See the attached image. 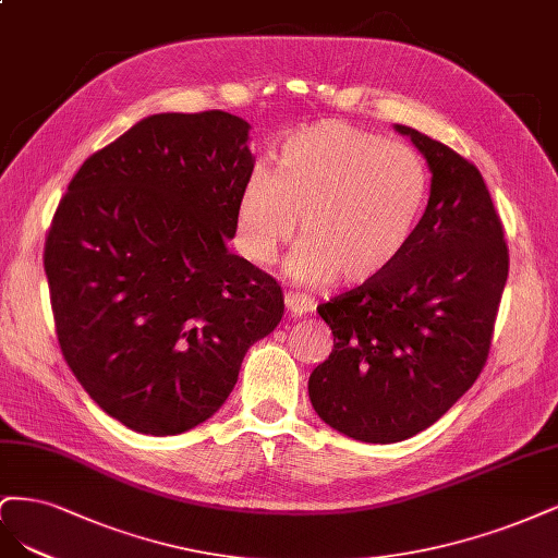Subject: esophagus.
Wrapping results in <instances>:
<instances>
[{
    "label": "esophagus",
    "mask_w": 558,
    "mask_h": 558,
    "mask_svg": "<svg viewBox=\"0 0 558 558\" xmlns=\"http://www.w3.org/2000/svg\"><path fill=\"white\" fill-rule=\"evenodd\" d=\"M284 305H287V313L292 317H301L305 313L315 311V299L303 294V292H287L284 294Z\"/></svg>",
    "instance_id": "esophagus-1"
}]
</instances>
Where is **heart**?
I'll list each match as a JSON object with an SVG mask.
<instances>
[{
  "label": "heart",
  "instance_id": "heart-1",
  "mask_svg": "<svg viewBox=\"0 0 558 558\" xmlns=\"http://www.w3.org/2000/svg\"><path fill=\"white\" fill-rule=\"evenodd\" d=\"M428 199L424 159L401 143L319 120L280 143L276 173L255 169L236 204V245L253 264H271L301 243L290 276L362 284L380 278L412 243Z\"/></svg>",
  "mask_w": 558,
  "mask_h": 558
}]
</instances>
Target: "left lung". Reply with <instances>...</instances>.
Segmentation results:
<instances>
[{
  "instance_id": "left-lung-1",
  "label": "left lung",
  "mask_w": 558,
  "mask_h": 558,
  "mask_svg": "<svg viewBox=\"0 0 558 558\" xmlns=\"http://www.w3.org/2000/svg\"><path fill=\"white\" fill-rule=\"evenodd\" d=\"M426 157L430 196L403 257L380 278L317 305L333 350L308 380L331 428L399 442L438 422L487 364L510 255L473 161L397 124Z\"/></svg>"
}]
</instances>
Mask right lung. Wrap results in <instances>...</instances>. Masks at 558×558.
Returning <instances> with one entry per match:
<instances>
[{"mask_svg": "<svg viewBox=\"0 0 558 558\" xmlns=\"http://www.w3.org/2000/svg\"><path fill=\"white\" fill-rule=\"evenodd\" d=\"M225 111L143 118L89 155L52 215L44 268L60 350L106 415L175 436L227 401L280 284L227 250L255 159Z\"/></svg>", "mask_w": 558, "mask_h": 558, "instance_id": "right-lung-1", "label": "right lung"}]
</instances>
